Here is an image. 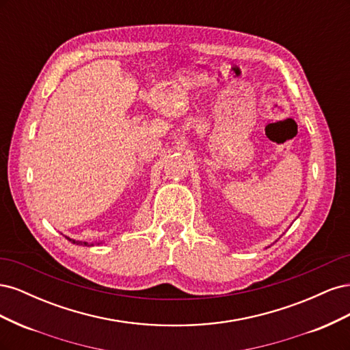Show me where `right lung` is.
I'll return each mask as SVG.
<instances>
[{
	"instance_id": "1",
	"label": "right lung",
	"mask_w": 350,
	"mask_h": 350,
	"mask_svg": "<svg viewBox=\"0 0 350 350\" xmlns=\"http://www.w3.org/2000/svg\"><path fill=\"white\" fill-rule=\"evenodd\" d=\"M68 241H71L72 243H77V245H88V242H79V241H74V239H70V238H67Z\"/></svg>"
}]
</instances>
